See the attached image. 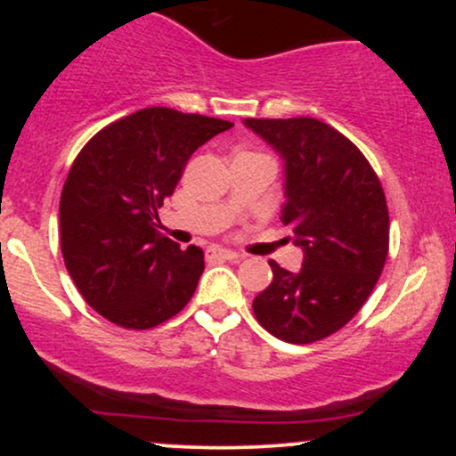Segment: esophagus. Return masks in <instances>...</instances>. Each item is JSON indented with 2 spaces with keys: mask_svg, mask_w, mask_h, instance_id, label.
<instances>
[{
  "mask_svg": "<svg viewBox=\"0 0 456 456\" xmlns=\"http://www.w3.org/2000/svg\"><path fill=\"white\" fill-rule=\"evenodd\" d=\"M206 259L208 261H233V259H238V253H233V250H227V248H208Z\"/></svg>",
  "mask_w": 456,
  "mask_h": 456,
  "instance_id": "esophagus-1",
  "label": "esophagus"
}]
</instances>
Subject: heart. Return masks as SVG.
I'll list each match as a JSON object with an SVG mask.
<instances>
[{"label":"heart","mask_w":456,"mask_h":456,"mask_svg":"<svg viewBox=\"0 0 456 456\" xmlns=\"http://www.w3.org/2000/svg\"><path fill=\"white\" fill-rule=\"evenodd\" d=\"M261 156H264V154H261Z\"/></svg>","instance_id":"obj_1"}]
</instances>
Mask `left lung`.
I'll use <instances>...</instances> for the list:
<instances>
[{
  "label": "left lung",
  "mask_w": 456,
  "mask_h": 456,
  "mask_svg": "<svg viewBox=\"0 0 456 456\" xmlns=\"http://www.w3.org/2000/svg\"><path fill=\"white\" fill-rule=\"evenodd\" d=\"M244 124L285 160L282 223L305 248L300 272L270 261L272 282L253 300L257 322L285 343L338 332L378 285L390 244L384 188L364 154L315 118Z\"/></svg>",
  "instance_id": "8db88e82"
}]
</instances>
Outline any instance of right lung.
Instances as JSON below:
<instances>
[{"instance_id": "add662e5", "label": "right lung", "mask_w": 456, "mask_h": 456, "mask_svg": "<svg viewBox=\"0 0 456 456\" xmlns=\"http://www.w3.org/2000/svg\"><path fill=\"white\" fill-rule=\"evenodd\" d=\"M233 124L148 107L104 126L83 145L60 199V244L68 274L98 315L150 330L191 302L203 250L159 232V208L174 195L199 145Z\"/></svg>"}]
</instances>
